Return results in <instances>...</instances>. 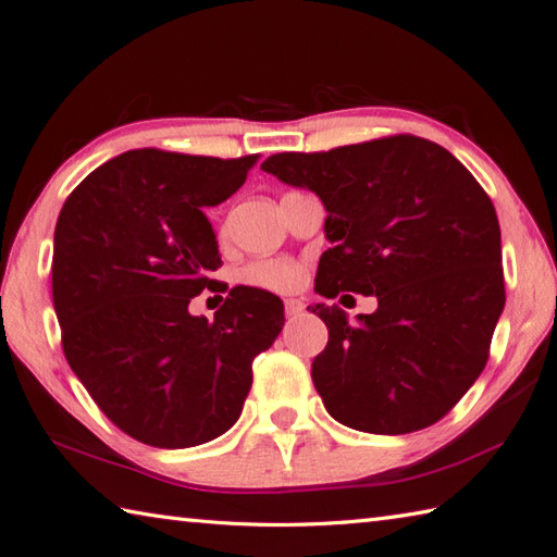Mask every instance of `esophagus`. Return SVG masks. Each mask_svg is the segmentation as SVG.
<instances>
[{"instance_id": "esophagus-1", "label": "esophagus", "mask_w": 557, "mask_h": 557, "mask_svg": "<svg viewBox=\"0 0 557 557\" xmlns=\"http://www.w3.org/2000/svg\"><path fill=\"white\" fill-rule=\"evenodd\" d=\"M305 310V305L300 300H286V314L288 317H298Z\"/></svg>"}]
</instances>
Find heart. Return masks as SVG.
Listing matches in <instances>:
<instances>
[{
    "instance_id": "obj_1",
    "label": "heart",
    "mask_w": 557,
    "mask_h": 557,
    "mask_svg": "<svg viewBox=\"0 0 557 557\" xmlns=\"http://www.w3.org/2000/svg\"><path fill=\"white\" fill-rule=\"evenodd\" d=\"M243 278L257 288L288 293L302 283V267L293 259H262L243 271Z\"/></svg>"
}]
</instances>
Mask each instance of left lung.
<instances>
[{"instance_id": "1", "label": "left lung", "mask_w": 557, "mask_h": 557, "mask_svg": "<svg viewBox=\"0 0 557 557\" xmlns=\"http://www.w3.org/2000/svg\"><path fill=\"white\" fill-rule=\"evenodd\" d=\"M262 169L326 207L333 247L314 290L379 300L357 324L338 305L312 307L329 329L312 362L329 414L383 436L438 422L484 372L505 307L491 197L448 150L414 135L281 152Z\"/></svg>"}]
</instances>
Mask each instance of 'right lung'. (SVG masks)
I'll list each match as a JSON object with an SVG mask.
<instances>
[{"instance_id":"obj_1","label":"right lung","mask_w":557,"mask_h":557,"mask_svg":"<svg viewBox=\"0 0 557 557\" xmlns=\"http://www.w3.org/2000/svg\"><path fill=\"white\" fill-rule=\"evenodd\" d=\"M257 164L131 150L69 195L54 228L61 345L97 407L135 441L193 448L238 422L252 360L283 329V302L233 288L214 314L188 305L221 267L205 214Z\"/></svg>"}]
</instances>
